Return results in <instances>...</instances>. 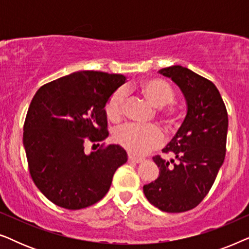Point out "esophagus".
<instances>
[{
	"label": "esophagus",
	"instance_id": "obj_1",
	"mask_svg": "<svg viewBox=\"0 0 249 249\" xmlns=\"http://www.w3.org/2000/svg\"><path fill=\"white\" fill-rule=\"evenodd\" d=\"M128 160H129V162H135V163H142V162L145 161L144 159H142V158H136V156L131 155V154L128 155Z\"/></svg>",
	"mask_w": 249,
	"mask_h": 249
}]
</instances>
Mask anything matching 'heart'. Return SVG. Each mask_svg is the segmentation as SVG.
I'll return each mask as SVG.
<instances>
[{"mask_svg":"<svg viewBox=\"0 0 249 249\" xmlns=\"http://www.w3.org/2000/svg\"><path fill=\"white\" fill-rule=\"evenodd\" d=\"M139 93L156 108L164 107L175 97L172 88L161 79H147L139 86ZM124 90L119 88L108 97L105 104V113L108 120L119 121L124 113ZM114 142L127 151L144 155L162 142V134L156 127H139L124 124L117 128L113 134Z\"/></svg>","mask_w":249,"mask_h":249,"instance_id":"1","label":"heart"}]
</instances>
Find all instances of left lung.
<instances>
[{
    "label": "left lung",
    "instance_id": "left-lung-1",
    "mask_svg": "<svg viewBox=\"0 0 249 249\" xmlns=\"http://www.w3.org/2000/svg\"><path fill=\"white\" fill-rule=\"evenodd\" d=\"M159 73L179 87L187 112L178 131L162 149L175 158H153L159 177L142 190L148 202L161 211L185 212L202 202L223 164L228 113L220 91L206 78L181 66L164 68Z\"/></svg>",
    "mask_w": 249,
    "mask_h": 249
}]
</instances>
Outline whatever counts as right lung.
<instances>
[{
  "label": "right lung",
  "instance_id": "obj_1",
  "mask_svg": "<svg viewBox=\"0 0 249 249\" xmlns=\"http://www.w3.org/2000/svg\"><path fill=\"white\" fill-rule=\"evenodd\" d=\"M124 83V74L79 71L44 85L34 95L23 124V147L34 182L55 205L80 210L97 203L127 162L120 145L84 151L86 139L101 142L108 136L105 104Z\"/></svg>",
  "mask_w": 249,
  "mask_h": 249
}]
</instances>
